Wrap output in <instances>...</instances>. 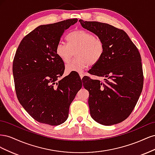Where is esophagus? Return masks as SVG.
<instances>
[{
    "label": "esophagus",
    "instance_id": "esophagus-1",
    "mask_svg": "<svg viewBox=\"0 0 155 155\" xmlns=\"http://www.w3.org/2000/svg\"><path fill=\"white\" fill-rule=\"evenodd\" d=\"M79 76H80L81 79H82L83 77L84 76V74L83 72H80V73H79Z\"/></svg>",
    "mask_w": 155,
    "mask_h": 155
}]
</instances>
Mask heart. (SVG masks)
I'll use <instances>...</instances> for the list:
<instances>
[{
  "instance_id": "1",
  "label": "heart",
  "mask_w": 155,
  "mask_h": 155,
  "mask_svg": "<svg viewBox=\"0 0 155 155\" xmlns=\"http://www.w3.org/2000/svg\"><path fill=\"white\" fill-rule=\"evenodd\" d=\"M68 44L59 43L55 54L64 63L71 59L74 53L76 58L66 65L67 72H81L88 64L97 63L105 51V43L100 37L84 30H76L67 37Z\"/></svg>"
}]
</instances>
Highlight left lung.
Here are the masks:
<instances>
[{"label": "left lung", "mask_w": 155, "mask_h": 155, "mask_svg": "<svg viewBox=\"0 0 155 155\" xmlns=\"http://www.w3.org/2000/svg\"><path fill=\"white\" fill-rule=\"evenodd\" d=\"M84 28L104 41L105 51L88 73L104 77V81L85 76L92 118L104 125L124 121L137 104L142 91V59L137 46L123 30L106 23L79 21Z\"/></svg>", "instance_id": "left-lung-1"}]
</instances>
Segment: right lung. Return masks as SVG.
<instances>
[{
    "mask_svg": "<svg viewBox=\"0 0 155 155\" xmlns=\"http://www.w3.org/2000/svg\"><path fill=\"white\" fill-rule=\"evenodd\" d=\"M77 21L70 18L37 27L22 39L16 51L13 74L17 97L28 113L40 123H64L70 104L82 87L77 74L71 72L59 80L64 64L55 54L63 33Z\"/></svg>",
    "mask_w": 155,
    "mask_h": 155,
    "instance_id": "1",
    "label": "right lung"
}]
</instances>
